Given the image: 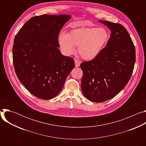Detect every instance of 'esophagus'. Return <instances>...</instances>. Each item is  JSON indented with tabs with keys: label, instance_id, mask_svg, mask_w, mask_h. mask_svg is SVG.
<instances>
[{
	"label": "esophagus",
	"instance_id": "esophagus-1",
	"mask_svg": "<svg viewBox=\"0 0 146 146\" xmlns=\"http://www.w3.org/2000/svg\"><path fill=\"white\" fill-rule=\"evenodd\" d=\"M74 62H75V66L76 68H78V67L80 66V61H78V60L75 59Z\"/></svg>",
	"mask_w": 146,
	"mask_h": 146
}]
</instances>
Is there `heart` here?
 <instances>
[{
    "label": "heart",
    "mask_w": 146,
    "mask_h": 146,
    "mask_svg": "<svg viewBox=\"0 0 146 146\" xmlns=\"http://www.w3.org/2000/svg\"><path fill=\"white\" fill-rule=\"evenodd\" d=\"M110 33L105 28L82 27L71 30L68 34L59 35L60 48L65 55H70L78 46V52L84 60L96 58L106 47L110 40Z\"/></svg>",
    "instance_id": "obj_1"
}]
</instances>
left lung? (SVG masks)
Listing matches in <instances>:
<instances>
[{"label": "left lung", "instance_id": "left-lung-1", "mask_svg": "<svg viewBox=\"0 0 146 146\" xmlns=\"http://www.w3.org/2000/svg\"><path fill=\"white\" fill-rule=\"evenodd\" d=\"M98 21L109 28L111 35L106 47L95 59L83 62L81 90L90 101L100 103L111 99L127 84L136 60L133 41L121 24Z\"/></svg>", "mask_w": 146, "mask_h": 146}]
</instances>
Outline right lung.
<instances>
[{
	"label": "right lung",
	"instance_id": "right-lung-1",
	"mask_svg": "<svg viewBox=\"0 0 146 146\" xmlns=\"http://www.w3.org/2000/svg\"><path fill=\"white\" fill-rule=\"evenodd\" d=\"M70 15H42L31 18L16 35L13 47L15 72L34 96L48 100L63 88L74 68L72 58L58 49V35Z\"/></svg>",
	"mask_w": 146,
	"mask_h": 146
}]
</instances>
